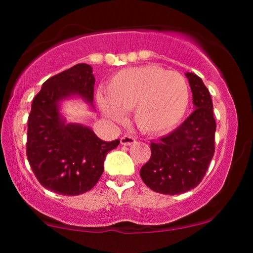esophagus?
I'll list each match as a JSON object with an SVG mask.
<instances>
[{
	"label": "esophagus",
	"instance_id": "1",
	"mask_svg": "<svg viewBox=\"0 0 253 253\" xmlns=\"http://www.w3.org/2000/svg\"><path fill=\"white\" fill-rule=\"evenodd\" d=\"M120 143H121V145H125V146H129V145L135 143V139L130 135H124V136H121Z\"/></svg>",
	"mask_w": 253,
	"mask_h": 253
}]
</instances>
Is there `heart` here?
Segmentation results:
<instances>
[{"instance_id": "heart-1", "label": "heart", "mask_w": 253, "mask_h": 253, "mask_svg": "<svg viewBox=\"0 0 253 253\" xmlns=\"http://www.w3.org/2000/svg\"><path fill=\"white\" fill-rule=\"evenodd\" d=\"M100 109L110 120L124 121L133 109L136 126L150 134H163L182 121L189 107L185 78L157 65L128 68L117 72L107 84V95L97 94Z\"/></svg>"}]
</instances>
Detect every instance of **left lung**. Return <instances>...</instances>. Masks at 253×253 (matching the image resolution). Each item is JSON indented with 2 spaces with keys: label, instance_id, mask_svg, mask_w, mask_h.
Instances as JSON below:
<instances>
[{
  "label": "left lung",
  "instance_id": "left-lung-1",
  "mask_svg": "<svg viewBox=\"0 0 253 253\" xmlns=\"http://www.w3.org/2000/svg\"><path fill=\"white\" fill-rule=\"evenodd\" d=\"M194 112L170 134L151 141V158L140 169L145 184L156 193L178 195L200 184L214 156L216 124L213 102L202 80L185 74Z\"/></svg>",
  "mask_w": 253,
  "mask_h": 253
}]
</instances>
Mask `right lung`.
Wrapping results in <instances>:
<instances>
[{"label": "right lung", "instance_id": "1", "mask_svg": "<svg viewBox=\"0 0 253 253\" xmlns=\"http://www.w3.org/2000/svg\"><path fill=\"white\" fill-rule=\"evenodd\" d=\"M95 77L88 64H77L48 78L34 97L28 117L27 158L46 189L81 195L96 184L107 153L120 140L103 141L88 126L68 124L60 104L80 97L94 109Z\"/></svg>", "mask_w": 253, "mask_h": 253}]
</instances>
